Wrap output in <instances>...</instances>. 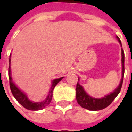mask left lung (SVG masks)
Masks as SVG:
<instances>
[{
	"instance_id": "obj_1",
	"label": "left lung",
	"mask_w": 132,
	"mask_h": 132,
	"mask_svg": "<svg viewBox=\"0 0 132 132\" xmlns=\"http://www.w3.org/2000/svg\"><path fill=\"white\" fill-rule=\"evenodd\" d=\"M118 39V40L121 44L120 39L118 37H117ZM122 76L120 83L119 86L117 88L113 93H112L110 95H108L107 96H105L101 99H96L93 97L89 96L84 91L83 88L80 86V84L77 83L76 85V100H77L78 103L82 107V108L89 110L97 111L100 110L102 109H105L108 106L110 105L112 102L115 99V97L118 95L119 92L122 88V83H123V78H124V74H125V53L124 50L122 49Z\"/></svg>"
}]
</instances>
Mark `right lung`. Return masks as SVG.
I'll return each mask as SVG.
<instances>
[{"mask_svg":"<svg viewBox=\"0 0 132 132\" xmlns=\"http://www.w3.org/2000/svg\"><path fill=\"white\" fill-rule=\"evenodd\" d=\"M11 71H10V59H9V68H8V77H9V82H10V88L11 90V92L13 93L14 97L17 100V101L22 105L24 108H26L27 110H39L43 109L47 105H49L51 102V100L52 99V93H53V90L54 88V87L56 86L59 81H60L63 77H61L60 78H57L55 79L52 81V86L51 88V90L49 91V95L47 96L46 100H44L43 102H33L30 101V100L28 99L27 95L24 94V93L18 88V87L14 84V83L12 80V78H11Z\"/></svg>","mask_w":132,"mask_h":132,"instance_id":"add662e5","label":"right lung"}]
</instances>
